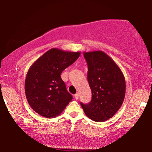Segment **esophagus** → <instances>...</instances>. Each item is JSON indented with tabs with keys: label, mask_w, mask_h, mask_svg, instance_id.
<instances>
[{
	"label": "esophagus",
	"mask_w": 152,
	"mask_h": 152,
	"mask_svg": "<svg viewBox=\"0 0 152 152\" xmlns=\"http://www.w3.org/2000/svg\"><path fill=\"white\" fill-rule=\"evenodd\" d=\"M74 98H75V99H78V98H79V95H78V94H76L75 95H74Z\"/></svg>",
	"instance_id": "34e87169"
}]
</instances>
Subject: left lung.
<instances>
[{"label":"left lung","mask_w":152,"mask_h":152,"mask_svg":"<svg viewBox=\"0 0 152 152\" xmlns=\"http://www.w3.org/2000/svg\"><path fill=\"white\" fill-rule=\"evenodd\" d=\"M83 54L88 65L87 80L92 99L87 104H80L93 121H105L114 116L124 102L125 78L116 63L103 51Z\"/></svg>","instance_id":"1"}]
</instances>
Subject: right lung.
Listing matches in <instances>:
<instances>
[{"instance_id": "1", "label": "right lung", "mask_w": 152, "mask_h": 152, "mask_svg": "<svg viewBox=\"0 0 152 152\" xmlns=\"http://www.w3.org/2000/svg\"><path fill=\"white\" fill-rule=\"evenodd\" d=\"M80 55V52L52 48L33 63L27 72L24 88L33 110L47 118L59 115L72 101L61 74Z\"/></svg>"}]
</instances>
